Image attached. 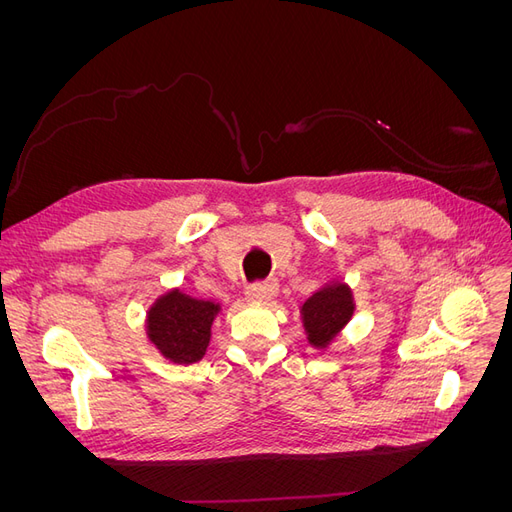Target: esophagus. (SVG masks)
Returning a JSON list of instances; mask_svg holds the SVG:
<instances>
[{
    "label": "esophagus",
    "instance_id": "obj_1",
    "mask_svg": "<svg viewBox=\"0 0 512 512\" xmlns=\"http://www.w3.org/2000/svg\"><path fill=\"white\" fill-rule=\"evenodd\" d=\"M275 292H277L275 282H260V284H252L250 288H247L245 297H247V301H254V303H267Z\"/></svg>",
    "mask_w": 512,
    "mask_h": 512
}]
</instances>
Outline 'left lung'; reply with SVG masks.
Instances as JSON below:
<instances>
[{
  "mask_svg": "<svg viewBox=\"0 0 512 512\" xmlns=\"http://www.w3.org/2000/svg\"><path fill=\"white\" fill-rule=\"evenodd\" d=\"M354 309V294L346 282L331 280L318 288L301 305V322L309 346L322 352L329 350L352 320Z\"/></svg>",
  "mask_w": 512,
  "mask_h": 512,
  "instance_id": "8db88e82",
  "label": "left lung"
}]
</instances>
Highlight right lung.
<instances>
[{
  "instance_id": "add662e5",
  "label": "right lung",
  "mask_w": 512,
  "mask_h": 512,
  "mask_svg": "<svg viewBox=\"0 0 512 512\" xmlns=\"http://www.w3.org/2000/svg\"><path fill=\"white\" fill-rule=\"evenodd\" d=\"M222 305L211 299H196L179 288L168 290L147 309L145 333L166 361L192 365L203 359L213 320L220 316Z\"/></svg>"
}]
</instances>
